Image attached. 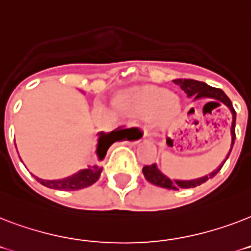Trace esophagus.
I'll list each match as a JSON object with an SVG mask.
<instances>
[{
  "instance_id": "1",
  "label": "esophagus",
  "mask_w": 251,
  "mask_h": 251,
  "mask_svg": "<svg viewBox=\"0 0 251 251\" xmlns=\"http://www.w3.org/2000/svg\"><path fill=\"white\" fill-rule=\"evenodd\" d=\"M146 135H147V133H146V131H145V137H146Z\"/></svg>"
}]
</instances>
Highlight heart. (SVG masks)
I'll use <instances>...</instances> for the list:
<instances>
[{
    "mask_svg": "<svg viewBox=\"0 0 251 251\" xmlns=\"http://www.w3.org/2000/svg\"><path fill=\"white\" fill-rule=\"evenodd\" d=\"M117 105L127 113L143 118H155L157 125H165L179 109L178 100L168 90L143 86L122 92Z\"/></svg>",
    "mask_w": 251,
    "mask_h": 251,
    "instance_id": "obj_1",
    "label": "heart"
}]
</instances>
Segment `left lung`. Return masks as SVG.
Masks as SVG:
<instances>
[{
    "label": "left lung",
    "mask_w": 251,
    "mask_h": 251,
    "mask_svg": "<svg viewBox=\"0 0 251 251\" xmlns=\"http://www.w3.org/2000/svg\"><path fill=\"white\" fill-rule=\"evenodd\" d=\"M177 86L181 87V90H183L187 94L189 98H194V100H198V99H211L215 102V104H219V102H223L226 104L229 110L232 112V126H230V135H232V143H230V150L228 155H226V160L229 156L230 151H232V147L234 145V139H236V110H234L233 105H232V101L230 99L224 94V91L220 90V88H215V87H211L208 84H206L204 82H199V80L194 79H175L173 80ZM208 104V102H207ZM226 160L223 161L222 164L219 165L216 169H215L212 173H210L208 176H204V177H201V178L190 179V181H181V179H171L168 178L167 176L163 175L159 168L156 167V164L152 165H145L143 167V175H145L146 179L151 182L152 185H156V186L164 187V189H169V190H178V189H189V187H195L202 185L203 182H206L208 178H212L215 176L218 175L219 171L222 169V167L224 165Z\"/></svg>",
    "instance_id": "1"
}]
</instances>
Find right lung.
<instances>
[{"mask_svg":"<svg viewBox=\"0 0 251 251\" xmlns=\"http://www.w3.org/2000/svg\"><path fill=\"white\" fill-rule=\"evenodd\" d=\"M127 129H116L113 131H110L109 134L100 133L99 135L98 142V150L96 153L99 156V161H101L106 155V151L110 146L113 145L114 142L121 141L125 138L124 133ZM17 147V146H15ZM102 167L100 163H96L94 165H88L87 169H82L80 172L75 173V175L70 176L68 178L62 179H43L39 177H35L37 179V182H40L41 185L49 187V189H56V190H80L84 187L91 186L92 183H95L99 179L100 175H101Z\"/></svg>","mask_w":251,"mask_h":251,"instance_id":"obj_1","label":"right lung"}]
</instances>
